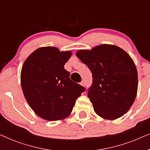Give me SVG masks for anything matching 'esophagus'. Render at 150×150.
Returning <instances> with one entry per match:
<instances>
[{"instance_id":"esophagus-1","label":"esophagus","mask_w":150,"mask_h":150,"mask_svg":"<svg viewBox=\"0 0 150 150\" xmlns=\"http://www.w3.org/2000/svg\"><path fill=\"white\" fill-rule=\"evenodd\" d=\"M81 85L83 86V87H85V82L82 81L81 83Z\"/></svg>"}]
</instances>
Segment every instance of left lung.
I'll return each instance as SVG.
<instances>
[{
  "label": "left lung",
  "mask_w": 150,
  "mask_h": 150,
  "mask_svg": "<svg viewBox=\"0 0 150 150\" xmlns=\"http://www.w3.org/2000/svg\"><path fill=\"white\" fill-rule=\"evenodd\" d=\"M76 55L93 74L87 96L96 113L108 120L126 113L134 103L138 89L137 67L130 55L111 44L78 50Z\"/></svg>",
  "instance_id": "8db88e82"
}]
</instances>
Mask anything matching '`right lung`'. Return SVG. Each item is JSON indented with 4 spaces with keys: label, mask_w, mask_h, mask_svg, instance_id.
Segmentation results:
<instances>
[{
    "label": "right lung",
    "mask_w": 150,
    "mask_h": 150,
    "mask_svg": "<svg viewBox=\"0 0 150 150\" xmlns=\"http://www.w3.org/2000/svg\"><path fill=\"white\" fill-rule=\"evenodd\" d=\"M71 56V51L41 47L22 65L20 81L24 97L35 114L45 120L67 117L76 100L85 91V87L71 81L64 68Z\"/></svg>",
    "instance_id": "right-lung-1"
}]
</instances>
